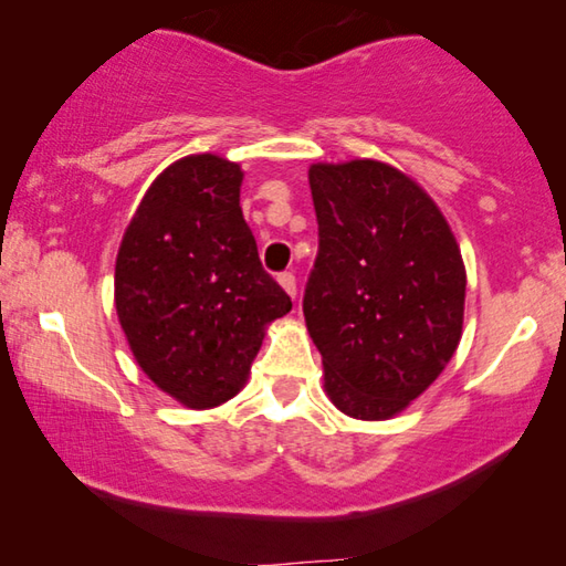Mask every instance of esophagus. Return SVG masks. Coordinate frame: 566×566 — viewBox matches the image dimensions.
Returning a JSON list of instances; mask_svg holds the SVG:
<instances>
[{
    "label": "esophagus",
    "mask_w": 566,
    "mask_h": 566,
    "mask_svg": "<svg viewBox=\"0 0 566 566\" xmlns=\"http://www.w3.org/2000/svg\"><path fill=\"white\" fill-rule=\"evenodd\" d=\"M277 283L283 285V291L289 293L291 298H296V275H293V273H281V275H277Z\"/></svg>",
    "instance_id": "obj_1"
}]
</instances>
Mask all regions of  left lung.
<instances>
[{
  "label": "left lung",
  "mask_w": 566,
  "mask_h": 566,
  "mask_svg": "<svg viewBox=\"0 0 566 566\" xmlns=\"http://www.w3.org/2000/svg\"><path fill=\"white\" fill-rule=\"evenodd\" d=\"M319 254L304 293L324 391L355 420L405 412L461 343L467 268L428 192L376 159L308 167Z\"/></svg>",
  "instance_id": "8db88e82"
}]
</instances>
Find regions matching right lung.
Instances as JSON below:
<instances>
[{"label":"right lung","instance_id":"obj_1","mask_svg":"<svg viewBox=\"0 0 566 566\" xmlns=\"http://www.w3.org/2000/svg\"><path fill=\"white\" fill-rule=\"evenodd\" d=\"M242 177L216 154L172 161L146 190L115 260V312L130 353L190 409L237 397L268 324L291 312L242 216Z\"/></svg>","mask_w":566,"mask_h":566}]
</instances>
